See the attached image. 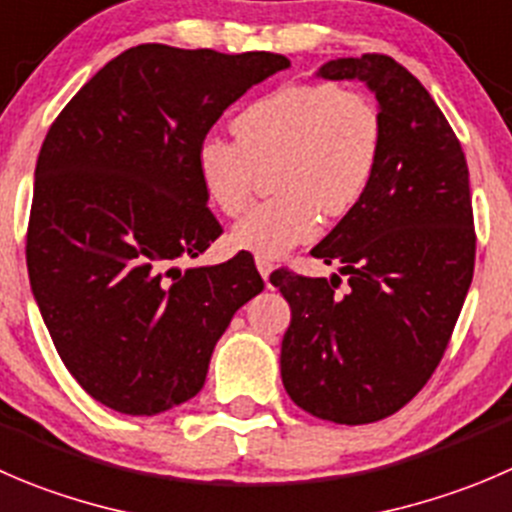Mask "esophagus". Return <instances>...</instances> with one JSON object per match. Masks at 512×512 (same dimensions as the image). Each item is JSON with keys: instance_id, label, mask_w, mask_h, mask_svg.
<instances>
[{"instance_id": "esophagus-1", "label": "esophagus", "mask_w": 512, "mask_h": 512, "mask_svg": "<svg viewBox=\"0 0 512 512\" xmlns=\"http://www.w3.org/2000/svg\"><path fill=\"white\" fill-rule=\"evenodd\" d=\"M257 262V270H260V275L265 277V282L270 280V272H272V260H267V257H255Z\"/></svg>"}]
</instances>
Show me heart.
Returning <instances> with one entry per match:
<instances>
[{"mask_svg":"<svg viewBox=\"0 0 512 512\" xmlns=\"http://www.w3.org/2000/svg\"><path fill=\"white\" fill-rule=\"evenodd\" d=\"M237 140L207 135L197 145V175L227 217L247 210L272 172L277 197L255 207L232 230V245L275 260L312 240L325 217L360 205L382 157V119L375 104L330 82L285 84L237 112Z\"/></svg>","mask_w":512,"mask_h":512,"instance_id":"heart-1","label":"heart"}]
</instances>
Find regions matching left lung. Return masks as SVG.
<instances>
[{
    "instance_id": "1",
    "label": "left lung",
    "mask_w": 512,
    "mask_h": 512,
    "mask_svg": "<svg viewBox=\"0 0 512 512\" xmlns=\"http://www.w3.org/2000/svg\"><path fill=\"white\" fill-rule=\"evenodd\" d=\"M317 74L375 92L382 157L360 205L312 247L350 287L272 272L292 307L282 382L305 413L367 425L408 405L448 350L475 267L468 162L428 89L388 54L332 59Z\"/></svg>"
}]
</instances>
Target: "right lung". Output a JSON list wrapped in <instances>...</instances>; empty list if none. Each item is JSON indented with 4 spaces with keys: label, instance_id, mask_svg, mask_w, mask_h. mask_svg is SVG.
I'll list each match as a JSON object with an SVG mask.
<instances>
[{
    "label": "right lung",
    "instance_id": "obj_1",
    "mask_svg": "<svg viewBox=\"0 0 512 512\" xmlns=\"http://www.w3.org/2000/svg\"><path fill=\"white\" fill-rule=\"evenodd\" d=\"M272 52L140 44L104 64L49 127L34 170L27 270L59 357L97 403L157 415L195 398L232 315L265 290L250 252L212 267L222 225L197 145Z\"/></svg>",
    "mask_w": 512,
    "mask_h": 512
}]
</instances>
